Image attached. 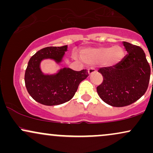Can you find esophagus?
<instances>
[{
    "mask_svg": "<svg viewBox=\"0 0 153 153\" xmlns=\"http://www.w3.org/2000/svg\"><path fill=\"white\" fill-rule=\"evenodd\" d=\"M88 72L89 75H91V74H93L94 73H95V72H96V70L95 69L94 67H91V68L88 69Z\"/></svg>",
    "mask_w": 153,
    "mask_h": 153,
    "instance_id": "obj_1",
    "label": "esophagus"
}]
</instances>
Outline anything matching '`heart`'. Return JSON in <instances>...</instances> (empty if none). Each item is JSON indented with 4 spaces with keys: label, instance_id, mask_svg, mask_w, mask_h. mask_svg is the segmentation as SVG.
I'll return each mask as SVG.
<instances>
[{
    "label": "heart",
    "instance_id": "obj_1",
    "mask_svg": "<svg viewBox=\"0 0 153 153\" xmlns=\"http://www.w3.org/2000/svg\"><path fill=\"white\" fill-rule=\"evenodd\" d=\"M123 56V50L119 46L87 49L81 52V57L86 62H102L106 66L112 67L118 63Z\"/></svg>",
    "mask_w": 153,
    "mask_h": 153
}]
</instances>
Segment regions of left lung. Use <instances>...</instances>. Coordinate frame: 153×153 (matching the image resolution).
I'll return each instance as SVG.
<instances>
[{"label":"left lung","mask_w":153,"mask_h":153,"mask_svg":"<svg viewBox=\"0 0 153 153\" xmlns=\"http://www.w3.org/2000/svg\"><path fill=\"white\" fill-rule=\"evenodd\" d=\"M128 52L115 66L101 68L103 82L97 87L101 99L110 106H129L146 92L150 77V67L143 49L123 42ZM153 72V68H152Z\"/></svg>","instance_id":"left-lung-1"}]
</instances>
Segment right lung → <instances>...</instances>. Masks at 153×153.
<instances>
[{"instance_id":"1","label":"right lung","mask_w":153,"mask_h":153,"mask_svg":"<svg viewBox=\"0 0 153 153\" xmlns=\"http://www.w3.org/2000/svg\"><path fill=\"white\" fill-rule=\"evenodd\" d=\"M67 48V45L45 47L29 59L24 76L25 85L32 99L42 104L55 106L68 102L74 96L80 82L88 76L87 70L75 71L70 68H64L54 75L42 73V59L51 58L59 62Z\"/></svg>"}]
</instances>
